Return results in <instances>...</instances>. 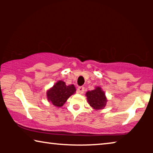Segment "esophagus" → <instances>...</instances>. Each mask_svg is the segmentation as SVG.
Segmentation results:
<instances>
[{
  "instance_id": "34e87169",
  "label": "esophagus",
  "mask_w": 153,
  "mask_h": 153,
  "mask_svg": "<svg viewBox=\"0 0 153 153\" xmlns=\"http://www.w3.org/2000/svg\"><path fill=\"white\" fill-rule=\"evenodd\" d=\"M77 91H78L79 93L83 94V92H84V87H83V86H79L78 88H77Z\"/></svg>"
}]
</instances>
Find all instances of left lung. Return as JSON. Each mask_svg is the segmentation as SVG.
Returning a JSON list of instances; mask_svg holds the SVG:
<instances>
[{"instance_id":"1","label":"left lung","mask_w":153,"mask_h":153,"mask_svg":"<svg viewBox=\"0 0 153 153\" xmlns=\"http://www.w3.org/2000/svg\"><path fill=\"white\" fill-rule=\"evenodd\" d=\"M86 96L90 106L95 109H102L106 106V98L105 94L100 87H97L95 90L88 91Z\"/></svg>"}]
</instances>
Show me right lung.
Listing matches in <instances>:
<instances>
[{
    "mask_svg": "<svg viewBox=\"0 0 153 153\" xmlns=\"http://www.w3.org/2000/svg\"><path fill=\"white\" fill-rule=\"evenodd\" d=\"M76 92L74 85H67L62 81H58L47 93L48 100L54 106H62L69 97Z\"/></svg>",
    "mask_w": 153,
    "mask_h": 153,
    "instance_id": "1",
    "label": "right lung"
}]
</instances>
